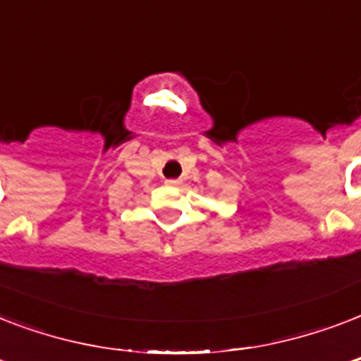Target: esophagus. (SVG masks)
<instances>
[{"label":"esophagus","mask_w":361,"mask_h":361,"mask_svg":"<svg viewBox=\"0 0 361 361\" xmlns=\"http://www.w3.org/2000/svg\"><path fill=\"white\" fill-rule=\"evenodd\" d=\"M164 183H166V185H169V187H178L181 183V181L180 180H166V181H164Z\"/></svg>","instance_id":"1"}]
</instances>
